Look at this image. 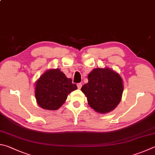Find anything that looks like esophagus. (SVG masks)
Instances as JSON below:
<instances>
[{"label": "esophagus", "instance_id": "34e87169", "mask_svg": "<svg viewBox=\"0 0 155 155\" xmlns=\"http://www.w3.org/2000/svg\"><path fill=\"white\" fill-rule=\"evenodd\" d=\"M81 87H82V83H78L77 84V87H78V89H81Z\"/></svg>", "mask_w": 155, "mask_h": 155}]
</instances>
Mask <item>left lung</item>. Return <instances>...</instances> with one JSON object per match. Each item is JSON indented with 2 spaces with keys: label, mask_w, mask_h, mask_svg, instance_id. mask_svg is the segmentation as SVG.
<instances>
[{
  "label": "left lung",
  "mask_w": 155,
  "mask_h": 155,
  "mask_svg": "<svg viewBox=\"0 0 155 155\" xmlns=\"http://www.w3.org/2000/svg\"><path fill=\"white\" fill-rule=\"evenodd\" d=\"M88 83L81 87L89 106L99 113L105 114L116 108L123 91V79L109 68H95L88 74Z\"/></svg>",
  "instance_id": "obj_1"
}]
</instances>
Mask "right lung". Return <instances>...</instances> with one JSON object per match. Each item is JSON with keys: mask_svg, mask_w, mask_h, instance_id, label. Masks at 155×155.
Wrapping results in <instances>:
<instances>
[{"mask_svg": "<svg viewBox=\"0 0 155 155\" xmlns=\"http://www.w3.org/2000/svg\"><path fill=\"white\" fill-rule=\"evenodd\" d=\"M72 81L60 69L47 70L36 82L35 97L39 106L50 110L60 108L68 95L77 89Z\"/></svg>", "mask_w": 155, "mask_h": 155, "instance_id": "1", "label": "right lung"}]
</instances>
